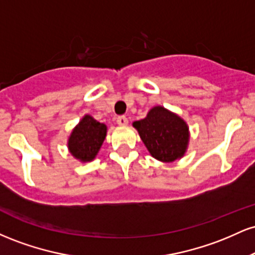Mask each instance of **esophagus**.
<instances>
[{
    "label": "esophagus",
    "instance_id": "1",
    "mask_svg": "<svg viewBox=\"0 0 255 255\" xmlns=\"http://www.w3.org/2000/svg\"><path fill=\"white\" fill-rule=\"evenodd\" d=\"M119 126H127L128 125V119L126 116H119L118 120H116Z\"/></svg>",
    "mask_w": 255,
    "mask_h": 255
}]
</instances>
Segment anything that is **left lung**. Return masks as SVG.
Listing matches in <instances>:
<instances>
[{"label":"left lung","instance_id":"obj_1","mask_svg":"<svg viewBox=\"0 0 255 255\" xmlns=\"http://www.w3.org/2000/svg\"><path fill=\"white\" fill-rule=\"evenodd\" d=\"M140 139L157 160L171 163L186 154L189 144V127L177 114L164 107H153L145 119L133 122Z\"/></svg>","mask_w":255,"mask_h":255}]
</instances>
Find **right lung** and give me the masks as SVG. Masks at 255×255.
Masks as SVG:
<instances>
[{
    "mask_svg": "<svg viewBox=\"0 0 255 255\" xmlns=\"http://www.w3.org/2000/svg\"><path fill=\"white\" fill-rule=\"evenodd\" d=\"M107 130V125L101 124L91 115H85L68 136L69 153L81 163L92 162L103 145Z\"/></svg>",
    "mask_w": 255,
    "mask_h": 255,
    "instance_id": "add662e5",
    "label": "right lung"
}]
</instances>
